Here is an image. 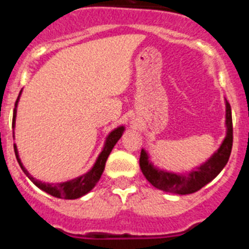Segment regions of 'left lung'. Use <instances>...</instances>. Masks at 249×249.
Listing matches in <instances>:
<instances>
[{
    "instance_id": "obj_1",
    "label": "left lung",
    "mask_w": 249,
    "mask_h": 249,
    "mask_svg": "<svg viewBox=\"0 0 249 249\" xmlns=\"http://www.w3.org/2000/svg\"><path fill=\"white\" fill-rule=\"evenodd\" d=\"M226 126H227V136L222 142L218 151L206 163L197 169H193L188 175L166 172L163 169L156 168L148 160V156L144 149L141 151V171L147 178V181L160 191L177 193V195H190L197 192L207 183H210L213 178L217 177L230 160L233 144V126L231 105L227 101H226Z\"/></svg>"
}]
</instances>
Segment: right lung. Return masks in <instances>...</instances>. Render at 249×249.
<instances>
[{"mask_svg": "<svg viewBox=\"0 0 249 249\" xmlns=\"http://www.w3.org/2000/svg\"><path fill=\"white\" fill-rule=\"evenodd\" d=\"M21 93V92H19ZM19 98V96H18ZM18 98H17L16 103H15V109H13V120H12V127L15 128V121H16V107H17V102H18ZM123 131L124 128L123 127H118V128L113 129L108 135L107 140H106V144L103 147L102 152L98 156L97 160H96V163L94 166L92 167L91 171H89L87 173H85L83 176L78 178H74L72 181H67L63 182V183H56V184H50V183H45V182H41L36 178H34L30 173L27 172V169L25 167L22 166L21 160L18 157V152H17V147L16 144H13V148H15V153H16V158L17 162L21 166L22 171L25 172V175L30 178L31 181L34 182L38 188H41L42 191H45L46 193L48 195L53 196V197H57V198H65V199H76L80 198L82 196H85L86 193H89V191L96 186L98 181H100L101 176L103 173V169H105L106 166V160L108 158L109 153H111L112 148L114 147V144L117 143V141L120 140L121 136H122Z\"/></svg>", "mask_w": 249, "mask_h": 249, "instance_id": "right-lung-1", "label": "right lung"}]
</instances>
